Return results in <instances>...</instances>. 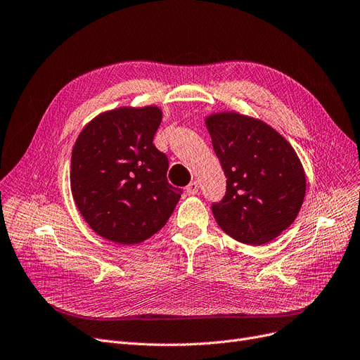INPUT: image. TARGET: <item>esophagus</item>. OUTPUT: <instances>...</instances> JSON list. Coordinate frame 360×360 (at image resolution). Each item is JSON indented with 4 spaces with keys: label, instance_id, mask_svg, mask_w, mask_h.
Returning <instances> with one entry per match:
<instances>
[{
    "label": "esophagus",
    "instance_id": "1",
    "mask_svg": "<svg viewBox=\"0 0 360 360\" xmlns=\"http://www.w3.org/2000/svg\"><path fill=\"white\" fill-rule=\"evenodd\" d=\"M185 191H187L188 195H194L198 193V182L197 181H193L187 185V188H185Z\"/></svg>",
    "mask_w": 360,
    "mask_h": 360
}]
</instances>
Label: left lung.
Masks as SVG:
<instances>
[{
    "label": "left lung",
    "mask_w": 360,
    "mask_h": 360,
    "mask_svg": "<svg viewBox=\"0 0 360 360\" xmlns=\"http://www.w3.org/2000/svg\"><path fill=\"white\" fill-rule=\"evenodd\" d=\"M227 191L212 214L222 231L264 245L295 221L305 195V173L292 145L261 120L237 112L206 118Z\"/></svg>",
    "instance_id": "8db88e82"
}]
</instances>
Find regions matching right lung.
<instances>
[{
  "label": "right lung",
  "mask_w": 360,
  "mask_h": 360,
  "mask_svg": "<svg viewBox=\"0 0 360 360\" xmlns=\"http://www.w3.org/2000/svg\"><path fill=\"white\" fill-rule=\"evenodd\" d=\"M157 106L118 108L93 118L71 157V191L90 229L118 245H135L165 227L182 190L167 182L169 160L153 143Z\"/></svg>",
  "instance_id": "right-lung-1"
}]
</instances>
